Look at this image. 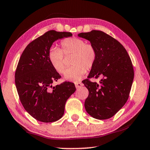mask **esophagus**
<instances>
[{
	"instance_id": "esophagus-1",
	"label": "esophagus",
	"mask_w": 150,
	"mask_h": 150,
	"mask_svg": "<svg viewBox=\"0 0 150 150\" xmlns=\"http://www.w3.org/2000/svg\"><path fill=\"white\" fill-rule=\"evenodd\" d=\"M75 85L76 88H79L81 87H82L83 84L81 83H76L75 84Z\"/></svg>"
}]
</instances>
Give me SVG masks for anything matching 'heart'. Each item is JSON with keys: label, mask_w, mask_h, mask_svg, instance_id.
Here are the masks:
<instances>
[{"label": "heart", "mask_w": 150, "mask_h": 150, "mask_svg": "<svg viewBox=\"0 0 150 150\" xmlns=\"http://www.w3.org/2000/svg\"><path fill=\"white\" fill-rule=\"evenodd\" d=\"M65 55H72L73 67L66 69L63 79L71 82H78L83 77L87 69H91L96 62L97 53L91 44H85L84 40L78 38H69L61 42ZM61 49L52 45L48 52V59L52 67L58 73H63L65 69L64 54Z\"/></svg>", "instance_id": "heart-1"}]
</instances>
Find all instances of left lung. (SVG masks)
<instances>
[{
	"label": "left lung",
	"mask_w": 150,
	"mask_h": 150,
	"mask_svg": "<svg viewBox=\"0 0 150 150\" xmlns=\"http://www.w3.org/2000/svg\"><path fill=\"white\" fill-rule=\"evenodd\" d=\"M78 36L88 40L97 53L88 77L101 78L98 84L87 79L83 81L88 90L85 110L96 119H108L128 100L134 76L132 63L123 45L105 32L92 30L79 33Z\"/></svg>",
	"instance_id": "8db88e82"
}]
</instances>
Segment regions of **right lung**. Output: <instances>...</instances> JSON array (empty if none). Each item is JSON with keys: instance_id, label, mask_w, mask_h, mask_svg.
Listing matches in <instances>:
<instances>
[{"instance_id": "1", "label": "right lung", "mask_w": 150, "mask_h": 150, "mask_svg": "<svg viewBox=\"0 0 150 150\" xmlns=\"http://www.w3.org/2000/svg\"><path fill=\"white\" fill-rule=\"evenodd\" d=\"M71 36V32H47L27 45L18 63L15 84L20 100L27 112L42 122L59 120L66 101L76 90L70 82L53 87L61 76L48 59L53 43Z\"/></svg>"}]
</instances>
